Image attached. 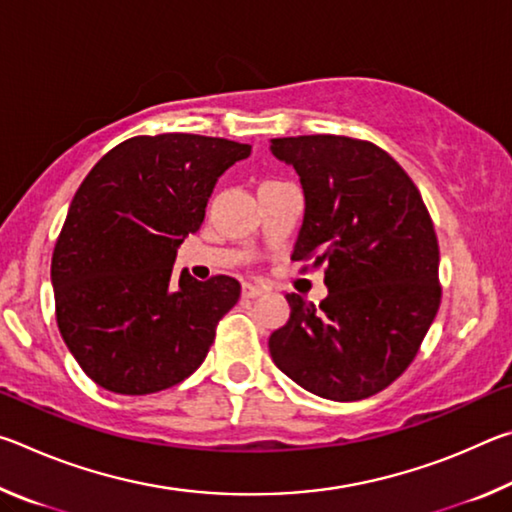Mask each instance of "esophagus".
Segmentation results:
<instances>
[{"label":"esophagus","instance_id":"esophagus-1","mask_svg":"<svg viewBox=\"0 0 512 512\" xmlns=\"http://www.w3.org/2000/svg\"><path fill=\"white\" fill-rule=\"evenodd\" d=\"M264 291L266 289L262 287V284H253V282H246L244 289H241V293H244V298H259Z\"/></svg>","mask_w":512,"mask_h":512}]
</instances>
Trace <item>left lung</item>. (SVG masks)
<instances>
[{
	"mask_svg": "<svg viewBox=\"0 0 512 512\" xmlns=\"http://www.w3.org/2000/svg\"><path fill=\"white\" fill-rule=\"evenodd\" d=\"M300 176L305 219L291 259L325 266L316 307L289 293L291 316L268 350L305 391L354 402L409 368L440 305L438 239L422 196L379 146L341 135L271 140Z\"/></svg>",
	"mask_w": 512,
	"mask_h": 512,
	"instance_id": "8db88e82",
	"label": "left lung"
}]
</instances>
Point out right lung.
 <instances>
[{"label": "right lung", "mask_w": 512, "mask_h": 512, "mask_svg": "<svg viewBox=\"0 0 512 512\" xmlns=\"http://www.w3.org/2000/svg\"><path fill=\"white\" fill-rule=\"evenodd\" d=\"M248 144L189 133L142 135L94 164L51 257L56 320L85 375L106 391L176 386L205 361L237 305L235 277L198 282L173 262L201 228L207 198Z\"/></svg>", "instance_id": "1"}]
</instances>
